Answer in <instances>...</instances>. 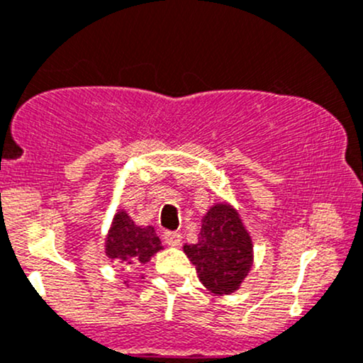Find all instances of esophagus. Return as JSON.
<instances>
[{
  "label": "esophagus",
  "mask_w": 363,
  "mask_h": 363,
  "mask_svg": "<svg viewBox=\"0 0 363 363\" xmlns=\"http://www.w3.org/2000/svg\"><path fill=\"white\" fill-rule=\"evenodd\" d=\"M163 240L168 246H178V245H180V241H182V234L166 231V233H163Z\"/></svg>",
  "instance_id": "esophagus-1"
}]
</instances>
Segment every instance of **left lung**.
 <instances>
[{
  "label": "left lung",
  "mask_w": 363,
  "mask_h": 363,
  "mask_svg": "<svg viewBox=\"0 0 363 363\" xmlns=\"http://www.w3.org/2000/svg\"><path fill=\"white\" fill-rule=\"evenodd\" d=\"M200 282L212 294L240 289L253 267V242L240 214L229 203H216L202 219L199 242L183 246Z\"/></svg>",
  "instance_id": "left-lung-1"
}]
</instances>
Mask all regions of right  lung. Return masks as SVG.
Returning a JSON list of instances; mask_svg holds the SVG:
<instances>
[{"mask_svg":"<svg viewBox=\"0 0 363 363\" xmlns=\"http://www.w3.org/2000/svg\"><path fill=\"white\" fill-rule=\"evenodd\" d=\"M160 250L163 246L152 225H138L125 211L115 214L105 242L106 257L132 267L135 263H147Z\"/></svg>","mask_w":363,"mask_h":363,"instance_id":"right-lung-1","label":"right lung"}]
</instances>
